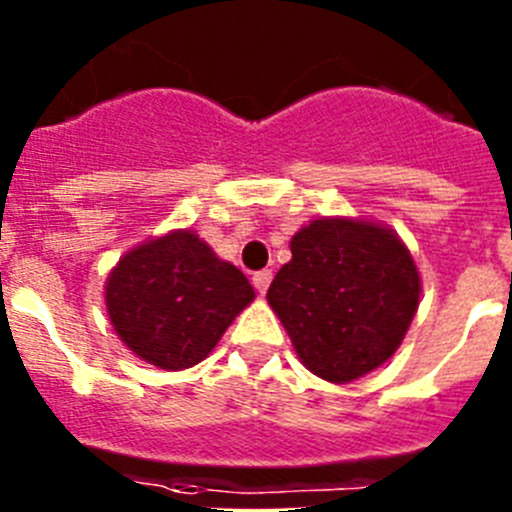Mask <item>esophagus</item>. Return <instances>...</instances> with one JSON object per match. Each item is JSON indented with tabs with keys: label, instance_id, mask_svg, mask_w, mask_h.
<instances>
[{
	"label": "esophagus",
	"instance_id": "1",
	"mask_svg": "<svg viewBox=\"0 0 512 512\" xmlns=\"http://www.w3.org/2000/svg\"><path fill=\"white\" fill-rule=\"evenodd\" d=\"M271 277H274V274H271L269 269L256 271V274H253V287H256V292H261V295H264L266 289H269V284H271Z\"/></svg>",
	"mask_w": 512,
	"mask_h": 512
}]
</instances>
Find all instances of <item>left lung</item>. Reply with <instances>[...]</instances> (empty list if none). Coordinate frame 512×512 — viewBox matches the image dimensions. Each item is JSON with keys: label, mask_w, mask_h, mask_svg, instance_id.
<instances>
[{"label": "left lung", "mask_w": 512, "mask_h": 512, "mask_svg": "<svg viewBox=\"0 0 512 512\" xmlns=\"http://www.w3.org/2000/svg\"><path fill=\"white\" fill-rule=\"evenodd\" d=\"M266 300L312 374L346 384L390 359L408 333L420 277L390 228L323 217L292 235Z\"/></svg>", "instance_id": "obj_1"}]
</instances>
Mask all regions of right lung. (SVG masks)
I'll use <instances>...</instances> for the list:
<instances>
[{"label":"right lung","mask_w":512,"mask_h":512,"mask_svg":"<svg viewBox=\"0 0 512 512\" xmlns=\"http://www.w3.org/2000/svg\"><path fill=\"white\" fill-rule=\"evenodd\" d=\"M253 297L246 274L217 259L192 230L135 246L104 287L120 341L166 372L200 364Z\"/></svg>","instance_id":"obj_1"}]
</instances>
